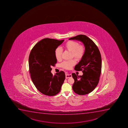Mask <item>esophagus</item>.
I'll use <instances>...</instances> for the list:
<instances>
[{
	"mask_svg": "<svg viewBox=\"0 0 128 128\" xmlns=\"http://www.w3.org/2000/svg\"><path fill=\"white\" fill-rule=\"evenodd\" d=\"M72 77V75L71 74H66V79H67V78H71Z\"/></svg>",
	"mask_w": 128,
	"mask_h": 128,
	"instance_id": "obj_1",
	"label": "esophagus"
}]
</instances>
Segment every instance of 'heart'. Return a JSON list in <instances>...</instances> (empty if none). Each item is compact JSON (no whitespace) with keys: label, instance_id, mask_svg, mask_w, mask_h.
Segmentation results:
<instances>
[{"label":"heart","instance_id":"1","mask_svg":"<svg viewBox=\"0 0 128 128\" xmlns=\"http://www.w3.org/2000/svg\"><path fill=\"white\" fill-rule=\"evenodd\" d=\"M64 48L66 50L72 53V58H74L77 60L82 58L85 53V49L84 46L79 45V43L74 41L69 40L66 42ZM55 58L58 60L62 58V49L60 47L56 49L54 52ZM76 63L75 59L64 61L61 64V66L65 69H70Z\"/></svg>","mask_w":128,"mask_h":128}]
</instances>
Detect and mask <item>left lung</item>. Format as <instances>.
<instances>
[{
    "label": "left lung",
    "mask_w": 128,
    "mask_h": 128,
    "mask_svg": "<svg viewBox=\"0 0 128 128\" xmlns=\"http://www.w3.org/2000/svg\"><path fill=\"white\" fill-rule=\"evenodd\" d=\"M69 40L79 41L85 48L84 56L74 68L77 71L82 70L83 75L78 76L72 74L74 80L72 88L77 94H88L94 90L99 81L102 68L100 53L93 41L85 35H78Z\"/></svg>",
    "instance_id": "left-lung-1"
}]
</instances>
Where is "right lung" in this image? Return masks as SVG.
I'll return each instance as SVG.
<instances>
[{
	"label": "right lung",
	"mask_w": 128,
	"mask_h": 128,
	"mask_svg": "<svg viewBox=\"0 0 128 128\" xmlns=\"http://www.w3.org/2000/svg\"><path fill=\"white\" fill-rule=\"evenodd\" d=\"M64 40L44 38L32 49L29 56V72L32 82L40 92L46 96H54L61 90L65 74L61 71L53 76L52 66L57 62L55 50Z\"/></svg>",
	"instance_id": "obj_1"
}]
</instances>
